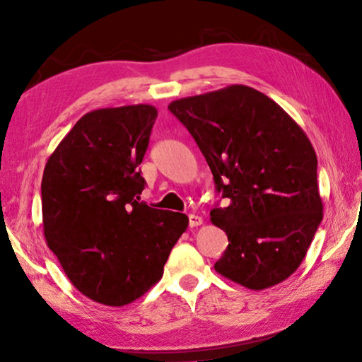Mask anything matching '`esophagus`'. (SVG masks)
<instances>
[{"label":"esophagus","mask_w":362,"mask_h":362,"mask_svg":"<svg viewBox=\"0 0 362 362\" xmlns=\"http://www.w3.org/2000/svg\"><path fill=\"white\" fill-rule=\"evenodd\" d=\"M201 223H203V218H201L199 216H196V214H189V216H188V225L192 226V228H194V226H199Z\"/></svg>","instance_id":"esophagus-1"}]
</instances>
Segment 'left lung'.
Instances as JSON below:
<instances>
[{"label":"left lung","instance_id":"obj_1","mask_svg":"<svg viewBox=\"0 0 362 362\" xmlns=\"http://www.w3.org/2000/svg\"><path fill=\"white\" fill-rule=\"evenodd\" d=\"M169 110L230 201L211 211V222L228 236L216 272L252 291L283 283L322 220L310 139L276 102L243 84L174 100Z\"/></svg>","mask_w":362,"mask_h":362}]
</instances>
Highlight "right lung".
I'll return each mask as SVG.
<instances>
[{"instance_id":"1","label":"right lung","mask_w":362,"mask_h":362,"mask_svg":"<svg viewBox=\"0 0 362 362\" xmlns=\"http://www.w3.org/2000/svg\"><path fill=\"white\" fill-rule=\"evenodd\" d=\"M156 116L145 103L86 113L46 163V243L70 283L97 303L122 306L142 297L163 278L188 226L185 214L137 201Z\"/></svg>"}]
</instances>
